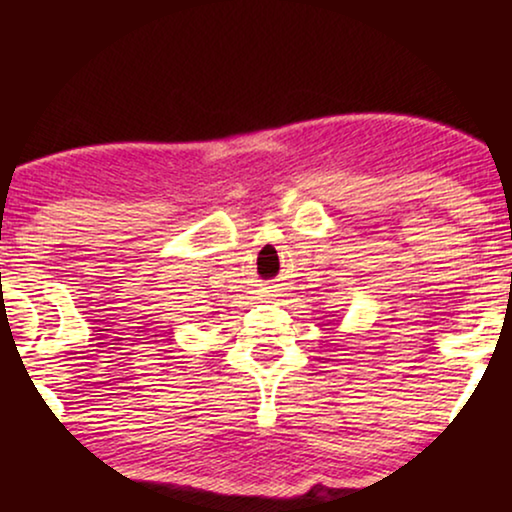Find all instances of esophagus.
Returning a JSON list of instances; mask_svg holds the SVG:
<instances>
[{
    "label": "esophagus",
    "mask_w": 512,
    "mask_h": 512,
    "mask_svg": "<svg viewBox=\"0 0 512 512\" xmlns=\"http://www.w3.org/2000/svg\"><path fill=\"white\" fill-rule=\"evenodd\" d=\"M267 296H269V298H276V291H274V286H269V289H267Z\"/></svg>",
    "instance_id": "1"
}]
</instances>
